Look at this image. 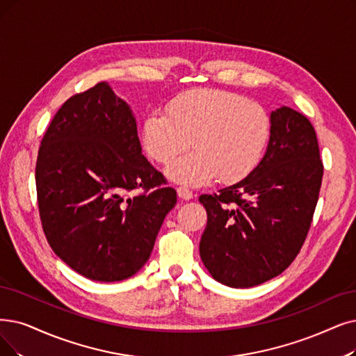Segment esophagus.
Listing matches in <instances>:
<instances>
[{"mask_svg":"<svg viewBox=\"0 0 356 356\" xmlns=\"http://www.w3.org/2000/svg\"><path fill=\"white\" fill-rule=\"evenodd\" d=\"M177 193H178V197L182 198V200H191L193 198V193L186 187H178Z\"/></svg>","mask_w":356,"mask_h":356,"instance_id":"34e87169","label":"esophagus"}]
</instances>
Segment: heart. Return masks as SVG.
Masks as SVG:
<instances>
[{
    "label": "heart",
    "instance_id": "obj_1",
    "mask_svg": "<svg viewBox=\"0 0 356 356\" xmlns=\"http://www.w3.org/2000/svg\"><path fill=\"white\" fill-rule=\"evenodd\" d=\"M168 115L150 113L141 125V145L150 159L166 165L194 147L166 169L184 186H204L218 175L235 182L251 174L263 158L270 137L264 108L244 96L194 89L168 104Z\"/></svg>",
    "mask_w": 356,
    "mask_h": 356
}]
</instances>
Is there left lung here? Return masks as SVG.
Returning a JSON list of instances; mask_svg holds the SVG:
<instances>
[{
	"mask_svg": "<svg viewBox=\"0 0 356 356\" xmlns=\"http://www.w3.org/2000/svg\"><path fill=\"white\" fill-rule=\"evenodd\" d=\"M321 179L314 127L289 106L272 111L260 163L232 186L198 198L207 211L200 257L211 277L251 288L288 268L308 234Z\"/></svg>",
	"mask_w": 356,
	"mask_h": 356,
	"instance_id": "left-lung-1",
	"label": "left lung"
}]
</instances>
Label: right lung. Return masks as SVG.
<instances>
[{"instance_id":"add662e5","label":"right lung","mask_w":356,"mask_h":356,"mask_svg":"<svg viewBox=\"0 0 356 356\" xmlns=\"http://www.w3.org/2000/svg\"><path fill=\"white\" fill-rule=\"evenodd\" d=\"M42 227L54 252L96 282L134 276L152 254L177 191L141 153L130 105L108 83L55 113L36 162ZM141 188L145 193L130 197Z\"/></svg>"}]
</instances>
